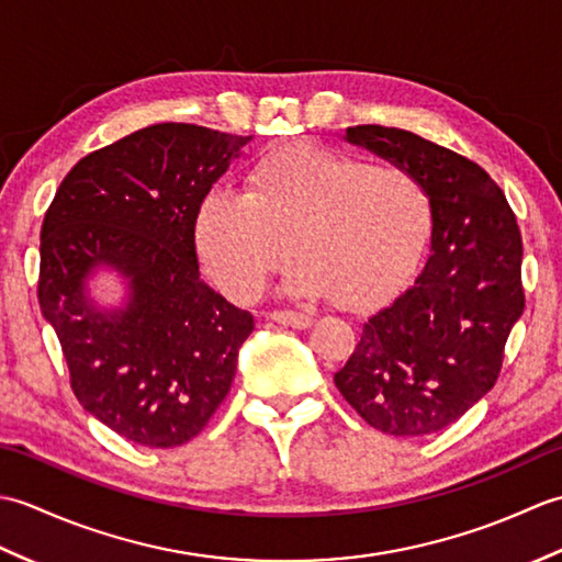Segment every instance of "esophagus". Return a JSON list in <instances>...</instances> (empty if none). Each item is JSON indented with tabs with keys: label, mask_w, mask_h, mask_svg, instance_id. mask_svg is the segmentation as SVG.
<instances>
[{
	"label": "esophagus",
	"mask_w": 562,
	"mask_h": 562,
	"mask_svg": "<svg viewBox=\"0 0 562 562\" xmlns=\"http://www.w3.org/2000/svg\"><path fill=\"white\" fill-rule=\"evenodd\" d=\"M268 316L274 321V324L290 326V328H308L314 324V318L302 312H270Z\"/></svg>",
	"instance_id": "esophagus-1"
}]
</instances>
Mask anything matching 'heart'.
Masks as SVG:
<instances>
[{
    "instance_id": "obj_1",
    "label": "heart",
    "mask_w": 562,
    "mask_h": 562,
    "mask_svg": "<svg viewBox=\"0 0 562 562\" xmlns=\"http://www.w3.org/2000/svg\"><path fill=\"white\" fill-rule=\"evenodd\" d=\"M429 232V198L401 166L292 142L260 157L246 193L202 200L195 244L236 302H254L294 256L288 292L342 306L379 300L411 270Z\"/></svg>"
}]
</instances>
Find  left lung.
Returning a JSON list of instances; mask_svg holds the SVG:
<instances>
[{
  "label": "left lung",
  "mask_w": 562,
  "mask_h": 562,
  "mask_svg": "<svg viewBox=\"0 0 562 562\" xmlns=\"http://www.w3.org/2000/svg\"><path fill=\"white\" fill-rule=\"evenodd\" d=\"M345 139L423 183L432 236L423 272L367 318L333 381L374 429L432 435L473 408L503 369L524 312L517 217L479 164L408 130L357 125Z\"/></svg>",
  "instance_id": "obj_1"
}]
</instances>
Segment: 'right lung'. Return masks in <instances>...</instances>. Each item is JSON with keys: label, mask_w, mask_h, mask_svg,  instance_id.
Returning <instances> with one entry per match:
<instances>
[{"label": "right lung", "mask_w": 562, "mask_h": 562, "mask_svg": "<svg viewBox=\"0 0 562 562\" xmlns=\"http://www.w3.org/2000/svg\"><path fill=\"white\" fill-rule=\"evenodd\" d=\"M250 137L159 123L77 161L45 212L38 302L77 401L113 432L171 449L226 398L254 316L200 280L195 222ZM117 273L126 304L103 310L88 280Z\"/></svg>", "instance_id": "add662e5"}]
</instances>
